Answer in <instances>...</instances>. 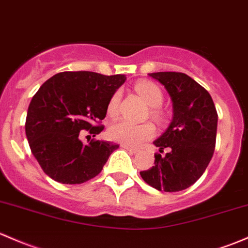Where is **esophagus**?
Returning a JSON list of instances; mask_svg holds the SVG:
<instances>
[{
    "label": "esophagus",
    "mask_w": 248,
    "mask_h": 248,
    "mask_svg": "<svg viewBox=\"0 0 248 248\" xmlns=\"http://www.w3.org/2000/svg\"><path fill=\"white\" fill-rule=\"evenodd\" d=\"M122 147L124 148V150H127V151H129V152H132V153H138L139 152V148H137V147H131V146H126V145H122Z\"/></svg>",
    "instance_id": "34e87169"
}]
</instances>
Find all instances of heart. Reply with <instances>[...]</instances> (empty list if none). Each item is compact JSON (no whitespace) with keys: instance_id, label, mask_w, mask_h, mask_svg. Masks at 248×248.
Wrapping results in <instances>:
<instances>
[{"instance_id":"obj_1","label":"heart","mask_w":248,"mask_h":248,"mask_svg":"<svg viewBox=\"0 0 248 248\" xmlns=\"http://www.w3.org/2000/svg\"><path fill=\"white\" fill-rule=\"evenodd\" d=\"M135 90L144 98V101L148 106L153 107L151 113H152L153 116L159 119L160 111H159L158 107L161 106V103H163L164 96L158 85H155L152 82L142 80V82L137 83ZM120 100H121V93L120 91H116L111 95L108 106H107V114L110 117H115L119 114ZM108 133L113 141L120 142V144L126 146H138L142 144L146 140H150L155 137V127L152 124H134L122 120V121L115 122L109 128Z\"/></svg>"}]
</instances>
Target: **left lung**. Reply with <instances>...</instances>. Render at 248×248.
Instances as JSON below:
<instances>
[{"instance_id": "left-lung-1", "label": "left lung", "mask_w": 248, "mask_h": 248, "mask_svg": "<svg viewBox=\"0 0 248 248\" xmlns=\"http://www.w3.org/2000/svg\"><path fill=\"white\" fill-rule=\"evenodd\" d=\"M165 87L173 116L153 144L166 155H155V165L141 171L142 179L159 191L176 192L191 186L203 174L215 150L217 113L207 90L182 72H153Z\"/></svg>"}]
</instances>
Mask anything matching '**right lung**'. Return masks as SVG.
<instances>
[{
  "instance_id": "right-lung-1",
  "label": "right lung",
  "mask_w": 248,
  "mask_h": 248,
  "mask_svg": "<svg viewBox=\"0 0 248 248\" xmlns=\"http://www.w3.org/2000/svg\"><path fill=\"white\" fill-rule=\"evenodd\" d=\"M124 75L104 76L90 71L54 75L36 91L28 107L26 137L44 172L62 184H80L102 171L119 145L101 140L83 144L79 132L100 134L93 124L106 117L111 95Z\"/></svg>"
}]
</instances>
